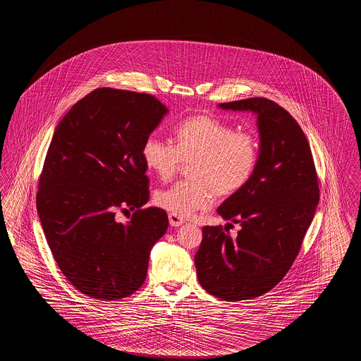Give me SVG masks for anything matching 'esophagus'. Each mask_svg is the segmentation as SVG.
Returning <instances> with one entry per match:
<instances>
[{
  "instance_id": "esophagus-1",
  "label": "esophagus",
  "mask_w": 361,
  "mask_h": 361,
  "mask_svg": "<svg viewBox=\"0 0 361 361\" xmlns=\"http://www.w3.org/2000/svg\"><path fill=\"white\" fill-rule=\"evenodd\" d=\"M184 222H185V219L183 216H178L176 214H169V224L173 227H178V226H181Z\"/></svg>"
}]
</instances>
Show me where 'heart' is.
<instances>
[{"label":"heart","mask_w":361,"mask_h":361,"mask_svg":"<svg viewBox=\"0 0 361 361\" xmlns=\"http://www.w3.org/2000/svg\"><path fill=\"white\" fill-rule=\"evenodd\" d=\"M174 145L150 135L142 145L149 172L169 180L183 161H190L192 180L178 181L155 193L159 208L188 216L211 204L214 193L231 196L250 181L258 159L256 137L209 115H196L176 126Z\"/></svg>","instance_id":"b5f03b06"}]
</instances>
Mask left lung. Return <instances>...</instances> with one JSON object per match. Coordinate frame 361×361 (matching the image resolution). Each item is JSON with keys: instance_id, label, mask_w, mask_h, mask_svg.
<instances>
[{"instance_id": "1", "label": "left lung", "mask_w": 361, "mask_h": 361, "mask_svg": "<svg viewBox=\"0 0 361 361\" xmlns=\"http://www.w3.org/2000/svg\"><path fill=\"white\" fill-rule=\"evenodd\" d=\"M218 106L253 112L259 134L250 181L218 208L228 226L240 224L237 238L222 226H204L195 255L202 287L235 302L271 291L290 271L312 222L319 187L309 140L283 106L264 97Z\"/></svg>"}]
</instances>
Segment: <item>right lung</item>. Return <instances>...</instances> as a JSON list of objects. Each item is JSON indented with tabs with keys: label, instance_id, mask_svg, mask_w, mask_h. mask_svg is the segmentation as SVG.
<instances>
[{
	"label": "right lung",
	"instance_id": "right-lung-1",
	"mask_svg": "<svg viewBox=\"0 0 361 361\" xmlns=\"http://www.w3.org/2000/svg\"><path fill=\"white\" fill-rule=\"evenodd\" d=\"M169 109L152 94L99 87L55 128L36 196L47 243L62 274L99 300H118L145 283L150 250L168 214L149 200L145 139ZM118 207L135 211L126 225Z\"/></svg>",
	"mask_w": 361,
	"mask_h": 361
}]
</instances>
